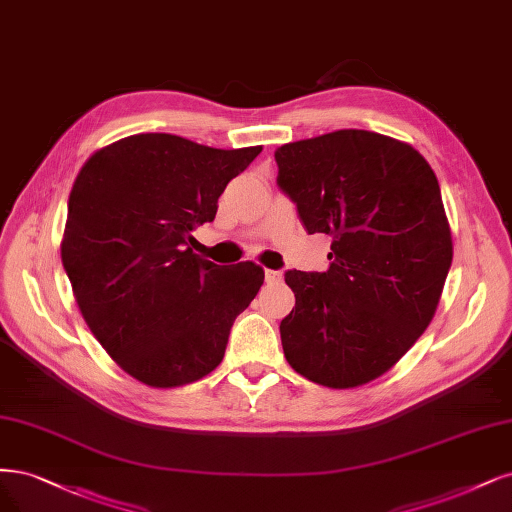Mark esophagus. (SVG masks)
Returning a JSON list of instances; mask_svg holds the SVG:
<instances>
[{
  "instance_id": "1",
  "label": "esophagus",
  "mask_w": 512,
  "mask_h": 512,
  "mask_svg": "<svg viewBox=\"0 0 512 512\" xmlns=\"http://www.w3.org/2000/svg\"><path fill=\"white\" fill-rule=\"evenodd\" d=\"M264 279H267L269 284H275V281H281V273L273 269H264Z\"/></svg>"
}]
</instances>
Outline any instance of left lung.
Segmentation results:
<instances>
[{
  "label": "left lung",
  "mask_w": 512,
  "mask_h": 512,
  "mask_svg": "<svg viewBox=\"0 0 512 512\" xmlns=\"http://www.w3.org/2000/svg\"><path fill=\"white\" fill-rule=\"evenodd\" d=\"M275 161L307 233L332 237L326 273H286L284 356L332 390L366 385L413 347L443 294L453 241L436 175L411 144L360 129L284 144Z\"/></svg>",
  "instance_id": "obj_1"
}]
</instances>
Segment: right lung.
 Returning <instances> with one entry per match:
<instances>
[{"instance_id": "1", "label": "right lung", "mask_w": 512, "mask_h": 512, "mask_svg": "<svg viewBox=\"0 0 512 512\" xmlns=\"http://www.w3.org/2000/svg\"><path fill=\"white\" fill-rule=\"evenodd\" d=\"M260 150L137 133L93 152L78 173L63 267L86 326L144 385L169 390L209 375L262 286L258 264L218 267L188 248L192 228L216 218L226 184Z\"/></svg>"}]
</instances>
